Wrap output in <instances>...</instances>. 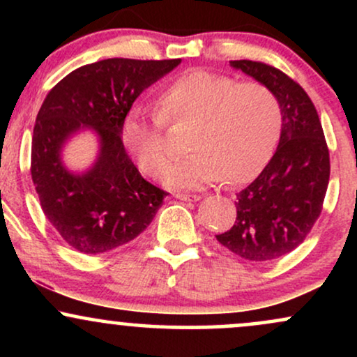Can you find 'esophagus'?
Segmentation results:
<instances>
[{
    "label": "esophagus",
    "mask_w": 357,
    "mask_h": 357,
    "mask_svg": "<svg viewBox=\"0 0 357 357\" xmlns=\"http://www.w3.org/2000/svg\"><path fill=\"white\" fill-rule=\"evenodd\" d=\"M174 198L181 199V202H199V199H202V196H199V195H184V192H178V195H174Z\"/></svg>",
    "instance_id": "1"
}]
</instances>
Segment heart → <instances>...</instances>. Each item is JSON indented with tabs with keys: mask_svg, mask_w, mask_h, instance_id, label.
Here are the masks:
<instances>
[{
	"mask_svg": "<svg viewBox=\"0 0 357 357\" xmlns=\"http://www.w3.org/2000/svg\"><path fill=\"white\" fill-rule=\"evenodd\" d=\"M195 122L192 153L171 162L162 181L174 190H195L225 181L247 183L264 169L278 144L284 114L278 97L260 82L191 70L162 90L159 110L136 107L122 126L126 149L147 174H159L169 159L166 122Z\"/></svg>",
	"mask_w": 357,
	"mask_h": 357,
	"instance_id": "b5f03b06",
	"label": "heart"
}]
</instances>
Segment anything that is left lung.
<instances>
[{
  "mask_svg": "<svg viewBox=\"0 0 357 357\" xmlns=\"http://www.w3.org/2000/svg\"><path fill=\"white\" fill-rule=\"evenodd\" d=\"M230 65L273 90L284 124L275 154L258 178L236 195V220L216 235L223 247L248 261H268L296 250L322 211L329 184V149L317 110L305 90L261 61Z\"/></svg>",
  "mask_w": 357,
  "mask_h": 357,
  "instance_id": "8db88e82",
  "label": "left lung"
}]
</instances>
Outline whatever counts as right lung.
Segmentation results:
<instances>
[{
  "label": "right lung",
  "mask_w": 357,
  "mask_h": 357,
  "mask_svg": "<svg viewBox=\"0 0 357 357\" xmlns=\"http://www.w3.org/2000/svg\"><path fill=\"white\" fill-rule=\"evenodd\" d=\"M181 63L174 60L107 59L68 73L48 92L31 141V179L52 227L89 255L110 252L149 227L166 192L146 181L122 144V126L134 100ZM93 130L100 154L87 172L63 165V147Z\"/></svg>",
  "instance_id": "add662e5"
}]
</instances>
